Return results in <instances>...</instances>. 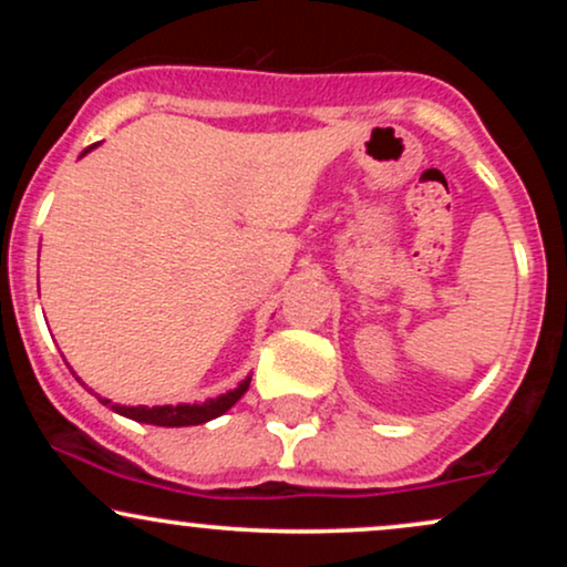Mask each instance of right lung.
<instances>
[{"mask_svg":"<svg viewBox=\"0 0 567 567\" xmlns=\"http://www.w3.org/2000/svg\"><path fill=\"white\" fill-rule=\"evenodd\" d=\"M93 148L95 146L84 148L82 157L87 152H93ZM247 386H250V375H247L245 381H239V386L231 389V392L210 396V400H205V402H194V405H188V402H181V405H154V408L138 405V408H127V405H112V400H101V402H103V405H112L114 413L125 415V419L138 421V424H152V426H197V424H207V421L218 419V415H224L226 410H229L234 402H237L239 396L247 392Z\"/></svg>","mask_w":567,"mask_h":567,"instance_id":"add662e5","label":"right lung"}]
</instances>
